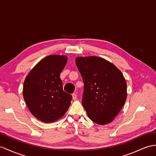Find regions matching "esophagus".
<instances>
[{"label":"esophagus","mask_w":156,"mask_h":156,"mask_svg":"<svg viewBox=\"0 0 156 156\" xmlns=\"http://www.w3.org/2000/svg\"><path fill=\"white\" fill-rule=\"evenodd\" d=\"M72 97H73V100H76V99H77V95L75 93H73V94H72Z\"/></svg>","instance_id":"1"}]
</instances>
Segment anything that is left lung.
Here are the masks:
<instances>
[{
	"label": "left lung",
	"mask_w": 156,
	"mask_h": 156,
	"mask_svg": "<svg viewBox=\"0 0 156 156\" xmlns=\"http://www.w3.org/2000/svg\"><path fill=\"white\" fill-rule=\"evenodd\" d=\"M84 83L82 105L89 119L107 124L119 113L126 100V83L121 71L98 57L76 59Z\"/></svg>",
	"instance_id": "left-lung-1"
}]
</instances>
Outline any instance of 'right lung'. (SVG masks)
Instances as JSON below:
<instances>
[{
	"label": "right lung",
	"mask_w": 156,
	"mask_h": 156,
	"mask_svg": "<svg viewBox=\"0 0 156 156\" xmlns=\"http://www.w3.org/2000/svg\"><path fill=\"white\" fill-rule=\"evenodd\" d=\"M67 58L51 55L41 59L24 83L23 97L32 115L44 122L62 118L69 108L72 96L63 90L60 73Z\"/></svg>",
	"instance_id": "right-lung-1"
}]
</instances>
